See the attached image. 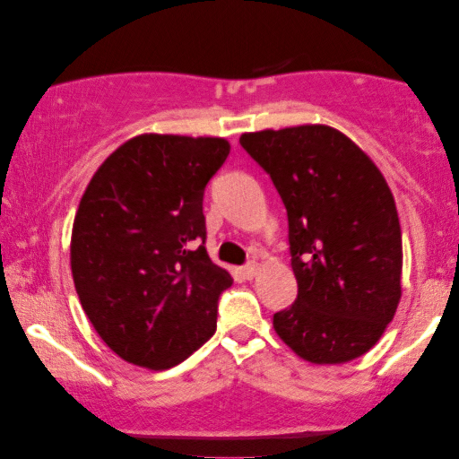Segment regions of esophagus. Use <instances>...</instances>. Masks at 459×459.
<instances>
[{
    "instance_id": "34e87169",
    "label": "esophagus",
    "mask_w": 459,
    "mask_h": 459,
    "mask_svg": "<svg viewBox=\"0 0 459 459\" xmlns=\"http://www.w3.org/2000/svg\"><path fill=\"white\" fill-rule=\"evenodd\" d=\"M256 272H259V265H256L255 261H250V263H247V265L242 267V275H244V278H247V280H253L255 275H256Z\"/></svg>"
}]
</instances>
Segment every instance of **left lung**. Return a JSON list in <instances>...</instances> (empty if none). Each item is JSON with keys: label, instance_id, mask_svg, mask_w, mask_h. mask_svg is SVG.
<instances>
[{"label": "left lung", "instance_id": "obj_1", "mask_svg": "<svg viewBox=\"0 0 459 459\" xmlns=\"http://www.w3.org/2000/svg\"><path fill=\"white\" fill-rule=\"evenodd\" d=\"M240 146L272 178L288 215L299 284L273 328L311 363L368 353L401 299V225L378 167L341 131L303 125L244 134Z\"/></svg>", "mask_w": 459, "mask_h": 459}]
</instances>
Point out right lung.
Masks as SVG:
<instances>
[{"label": "right lung", "instance_id": "add662e5", "mask_svg": "<svg viewBox=\"0 0 459 459\" xmlns=\"http://www.w3.org/2000/svg\"><path fill=\"white\" fill-rule=\"evenodd\" d=\"M230 154L221 137L140 135L102 162L73 225L83 311L125 361L178 366L215 334L231 275L206 253L204 187Z\"/></svg>", "mask_w": 459, "mask_h": 459}]
</instances>
